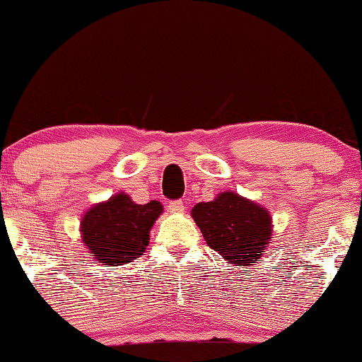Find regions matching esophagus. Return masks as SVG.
I'll return each instance as SVG.
<instances>
[{"instance_id":"obj_1","label":"esophagus","mask_w":362,"mask_h":362,"mask_svg":"<svg viewBox=\"0 0 362 362\" xmlns=\"http://www.w3.org/2000/svg\"><path fill=\"white\" fill-rule=\"evenodd\" d=\"M168 211L173 212V214H180V212H185V202H182L181 199L171 201L170 204H168Z\"/></svg>"}]
</instances>
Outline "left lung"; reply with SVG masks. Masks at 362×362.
Segmentation results:
<instances>
[{"label":"left lung","instance_id":"1","mask_svg":"<svg viewBox=\"0 0 362 362\" xmlns=\"http://www.w3.org/2000/svg\"><path fill=\"white\" fill-rule=\"evenodd\" d=\"M191 216L207 245L234 265H254L272 239L270 212L237 192L197 202Z\"/></svg>","mask_w":362,"mask_h":362}]
</instances>
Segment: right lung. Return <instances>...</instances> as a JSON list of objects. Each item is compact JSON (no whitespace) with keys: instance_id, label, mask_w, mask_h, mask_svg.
<instances>
[{"instance_id":"right-lung-1","label":"right lung","mask_w":362,"mask_h":362,"mask_svg":"<svg viewBox=\"0 0 362 362\" xmlns=\"http://www.w3.org/2000/svg\"><path fill=\"white\" fill-rule=\"evenodd\" d=\"M161 212V202L135 204L125 192H118L86 212L81 224L82 240L98 264H128L143 255L151 227Z\"/></svg>"}]
</instances>
